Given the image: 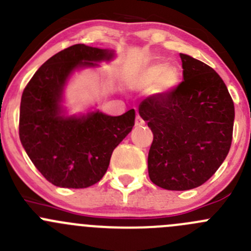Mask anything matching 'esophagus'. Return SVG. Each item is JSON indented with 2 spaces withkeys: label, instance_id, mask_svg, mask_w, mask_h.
I'll use <instances>...</instances> for the list:
<instances>
[{
  "label": "esophagus",
  "instance_id": "esophagus-1",
  "mask_svg": "<svg viewBox=\"0 0 251 251\" xmlns=\"http://www.w3.org/2000/svg\"><path fill=\"white\" fill-rule=\"evenodd\" d=\"M136 125H137V126H143V125H145V121L142 120V118H141L140 115L136 116Z\"/></svg>",
  "mask_w": 251,
  "mask_h": 251
}]
</instances>
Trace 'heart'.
Returning a JSON list of instances; mask_svg holds the SVG:
<instances>
[{
    "mask_svg": "<svg viewBox=\"0 0 251 251\" xmlns=\"http://www.w3.org/2000/svg\"><path fill=\"white\" fill-rule=\"evenodd\" d=\"M180 71L176 66L162 62L143 67L132 78L133 87L138 89H153L157 94H169L179 86Z\"/></svg>",
    "mask_w": 251,
    "mask_h": 251,
    "instance_id": "heart-1",
    "label": "heart"
}]
</instances>
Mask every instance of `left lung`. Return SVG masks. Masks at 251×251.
Returning a JSON list of instances; mask_svg holds the SVG:
<instances>
[{
	"label": "left lung",
	"mask_w": 251,
	"mask_h": 251,
	"mask_svg": "<svg viewBox=\"0 0 251 251\" xmlns=\"http://www.w3.org/2000/svg\"><path fill=\"white\" fill-rule=\"evenodd\" d=\"M180 58L184 81L138 106L153 132L150 179L175 191L195 189L215 174L229 152L234 124V104L220 75L191 56Z\"/></svg>",
	"instance_id": "1"
}]
</instances>
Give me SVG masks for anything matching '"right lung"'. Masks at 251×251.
<instances>
[{"mask_svg":"<svg viewBox=\"0 0 251 251\" xmlns=\"http://www.w3.org/2000/svg\"><path fill=\"white\" fill-rule=\"evenodd\" d=\"M115 51L70 46L49 58L26 84L21 100L19 138L26 154L48 181L83 189L106 173L116 146L135 125V110L110 116L99 109L69 114L65 89L72 75L109 62Z\"/></svg>","mask_w":251,"mask_h":251,"instance_id":"right-lung-1","label":"right lung"}]
</instances>
